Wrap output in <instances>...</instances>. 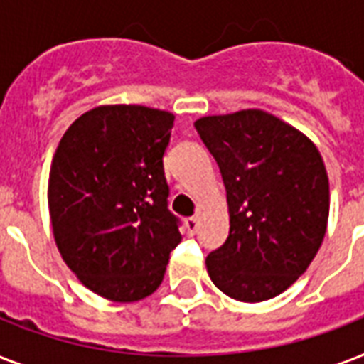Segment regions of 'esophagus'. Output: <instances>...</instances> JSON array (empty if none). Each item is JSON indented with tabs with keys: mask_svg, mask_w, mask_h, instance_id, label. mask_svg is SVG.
<instances>
[{
	"mask_svg": "<svg viewBox=\"0 0 364 364\" xmlns=\"http://www.w3.org/2000/svg\"><path fill=\"white\" fill-rule=\"evenodd\" d=\"M185 228H187L188 236H194L196 230H198V219H196V217H188V219H185Z\"/></svg>",
	"mask_w": 364,
	"mask_h": 364,
	"instance_id": "1",
	"label": "esophagus"
}]
</instances>
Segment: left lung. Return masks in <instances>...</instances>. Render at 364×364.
<instances>
[{"mask_svg": "<svg viewBox=\"0 0 364 364\" xmlns=\"http://www.w3.org/2000/svg\"><path fill=\"white\" fill-rule=\"evenodd\" d=\"M219 164L230 230L205 268L240 302L274 299L317 255L328 221V176L310 137L262 109L194 122Z\"/></svg>", "mask_w": 364, "mask_h": 364, "instance_id": "1", "label": "left lung"}]
</instances>
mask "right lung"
<instances>
[{
  "label": "right lung",
  "mask_w": 364,
  "mask_h": 364,
  "mask_svg": "<svg viewBox=\"0 0 364 364\" xmlns=\"http://www.w3.org/2000/svg\"><path fill=\"white\" fill-rule=\"evenodd\" d=\"M173 119L145 105H100L65 130L54 153L56 247L85 287L113 302L153 294L181 242L162 164Z\"/></svg>",
  "instance_id": "right-lung-1"
}]
</instances>
